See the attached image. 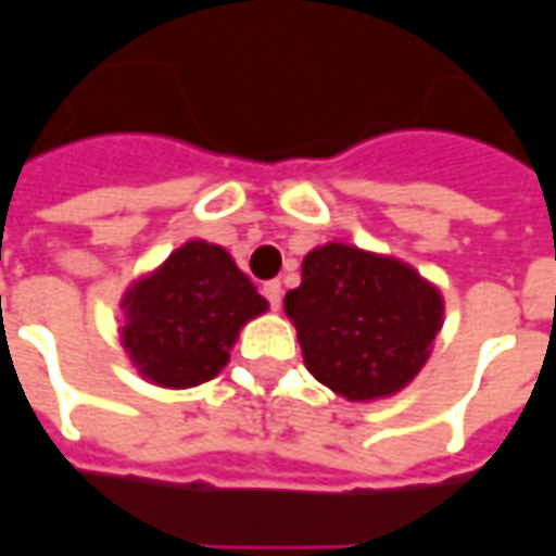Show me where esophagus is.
<instances>
[{
    "label": "esophagus",
    "instance_id": "esophagus-1",
    "mask_svg": "<svg viewBox=\"0 0 556 556\" xmlns=\"http://www.w3.org/2000/svg\"><path fill=\"white\" fill-rule=\"evenodd\" d=\"M263 296H266V302H269L271 308H281V296H285L281 281H266V285H263Z\"/></svg>",
    "mask_w": 556,
    "mask_h": 556
}]
</instances>
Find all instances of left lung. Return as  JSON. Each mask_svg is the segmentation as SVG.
<instances>
[{
	"mask_svg": "<svg viewBox=\"0 0 556 556\" xmlns=\"http://www.w3.org/2000/svg\"><path fill=\"white\" fill-rule=\"evenodd\" d=\"M285 311L308 371L350 401L410 383L443 326V299L410 266L341 242L302 260Z\"/></svg>",
	"mask_w": 556,
	"mask_h": 556,
	"instance_id": "8db88e82",
	"label": "left lung"
}]
</instances>
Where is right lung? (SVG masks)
I'll return each mask as SVG.
<instances>
[{
    "label": "right lung",
    "mask_w": 556,
    "mask_h": 556,
    "mask_svg": "<svg viewBox=\"0 0 556 556\" xmlns=\"http://www.w3.org/2000/svg\"><path fill=\"white\" fill-rule=\"evenodd\" d=\"M122 308L128 314L122 341L140 374L185 389L222 371L242 323L269 305L224 248L197 239L137 281Z\"/></svg>",
    "instance_id": "right-lung-1"
}]
</instances>
